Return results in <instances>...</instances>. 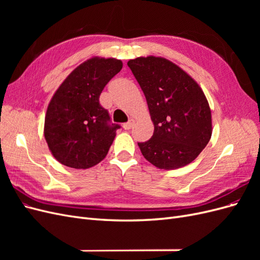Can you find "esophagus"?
Wrapping results in <instances>:
<instances>
[{"mask_svg": "<svg viewBox=\"0 0 260 260\" xmlns=\"http://www.w3.org/2000/svg\"><path fill=\"white\" fill-rule=\"evenodd\" d=\"M133 124H135V121H133V120H129L128 122H125V123L122 124V128H123L124 130H129V129H131V128L133 127Z\"/></svg>", "mask_w": 260, "mask_h": 260, "instance_id": "1", "label": "esophagus"}]
</instances>
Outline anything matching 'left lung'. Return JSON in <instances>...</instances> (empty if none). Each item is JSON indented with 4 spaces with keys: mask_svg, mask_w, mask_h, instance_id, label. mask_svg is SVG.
I'll return each instance as SVG.
<instances>
[{
    "mask_svg": "<svg viewBox=\"0 0 260 260\" xmlns=\"http://www.w3.org/2000/svg\"><path fill=\"white\" fill-rule=\"evenodd\" d=\"M142 89L154 123L153 137L138 143L155 167H184L208 144L211 112L201 86L175 62L164 57H137L128 61Z\"/></svg>",
    "mask_w": 260,
    "mask_h": 260,
    "instance_id": "left-lung-1",
    "label": "left lung"
}]
</instances>
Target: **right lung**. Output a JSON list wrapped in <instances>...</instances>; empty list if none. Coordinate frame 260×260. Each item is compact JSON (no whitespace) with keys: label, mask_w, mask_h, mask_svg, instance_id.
I'll return each instance as SVG.
<instances>
[{"label":"right lung","mask_w":260,"mask_h":260,"mask_svg":"<svg viewBox=\"0 0 260 260\" xmlns=\"http://www.w3.org/2000/svg\"><path fill=\"white\" fill-rule=\"evenodd\" d=\"M122 61L92 57L80 64L58 86L44 120V138L55 159L67 167L86 169L103 160L119 125L109 123L100 95Z\"/></svg>","instance_id":"add662e5"}]
</instances>
